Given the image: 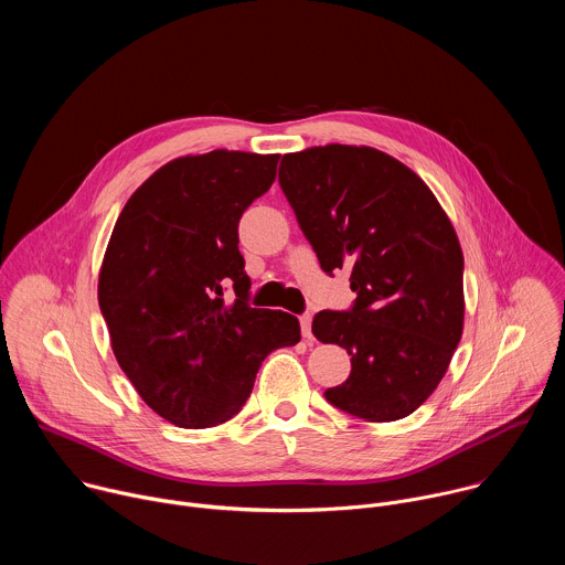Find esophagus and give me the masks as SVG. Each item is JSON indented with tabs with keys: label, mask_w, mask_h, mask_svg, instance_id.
Listing matches in <instances>:
<instances>
[{
	"label": "esophagus",
	"mask_w": 565,
	"mask_h": 565,
	"mask_svg": "<svg viewBox=\"0 0 565 565\" xmlns=\"http://www.w3.org/2000/svg\"><path fill=\"white\" fill-rule=\"evenodd\" d=\"M310 324H312V317H310L308 312H303V315L299 317V327H301V338H303L306 342H312V331H310Z\"/></svg>",
	"instance_id": "esophagus-1"
}]
</instances>
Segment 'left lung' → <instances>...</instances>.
I'll list each match as a JSON object with an SVG mask.
<instances>
[{
  "label": "left lung",
  "instance_id": "obj_1",
  "mask_svg": "<svg viewBox=\"0 0 565 565\" xmlns=\"http://www.w3.org/2000/svg\"><path fill=\"white\" fill-rule=\"evenodd\" d=\"M279 185L321 270H351L358 295L349 310L312 319L319 342L351 355V375L327 399L369 423L407 418L462 335V250L451 221L418 174L373 147L286 153Z\"/></svg>",
  "mask_w": 565,
  "mask_h": 565
}]
</instances>
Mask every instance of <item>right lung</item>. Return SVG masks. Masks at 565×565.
I'll list each match as a JSON object with an SVG mask.
<instances>
[{
	"label": "right lung",
	"mask_w": 565,
	"mask_h": 565,
	"mask_svg": "<svg viewBox=\"0 0 565 565\" xmlns=\"http://www.w3.org/2000/svg\"><path fill=\"white\" fill-rule=\"evenodd\" d=\"M277 160L227 149L177 158L114 225L98 279L111 349L138 395L177 427L236 416L268 353L299 342L295 315L248 303L238 253V218L270 190Z\"/></svg>",
	"instance_id": "add662e5"
}]
</instances>
